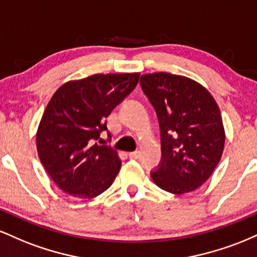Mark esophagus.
<instances>
[{"mask_svg":"<svg viewBox=\"0 0 257 257\" xmlns=\"http://www.w3.org/2000/svg\"><path fill=\"white\" fill-rule=\"evenodd\" d=\"M128 156H129V158H131V159H138L139 157H140V152H139V151L131 152Z\"/></svg>","mask_w":257,"mask_h":257,"instance_id":"esophagus-1","label":"esophagus"}]
</instances>
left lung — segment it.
Listing matches in <instances>:
<instances>
[{
    "label": "left lung",
    "mask_w": 257,
    "mask_h": 257,
    "mask_svg": "<svg viewBox=\"0 0 257 257\" xmlns=\"http://www.w3.org/2000/svg\"><path fill=\"white\" fill-rule=\"evenodd\" d=\"M141 88L157 112L162 163L153 182L174 194L193 192L210 178L225 146L220 108L209 90L192 78L146 73Z\"/></svg>",
    "instance_id": "obj_1"
}]
</instances>
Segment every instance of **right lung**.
<instances>
[{
    "label": "right lung",
    "instance_id": "right-lung-1",
    "mask_svg": "<svg viewBox=\"0 0 257 257\" xmlns=\"http://www.w3.org/2000/svg\"><path fill=\"white\" fill-rule=\"evenodd\" d=\"M139 77L138 72L96 73L66 82L53 94L37 128V152L53 181L69 196L94 198L113 182L122 162L117 151L100 145V133L107 131L106 118Z\"/></svg>",
    "mask_w": 257,
    "mask_h": 257
}]
</instances>
